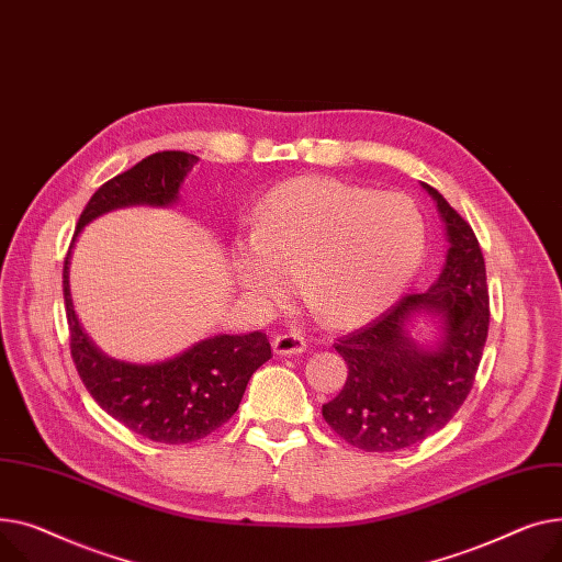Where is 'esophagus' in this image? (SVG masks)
<instances>
[{"label":"esophagus","mask_w":562,"mask_h":562,"mask_svg":"<svg viewBox=\"0 0 562 562\" xmlns=\"http://www.w3.org/2000/svg\"><path fill=\"white\" fill-rule=\"evenodd\" d=\"M277 356H300L306 351V340L300 334H281L272 340Z\"/></svg>","instance_id":"esophagus-1"}]
</instances>
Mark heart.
I'll return each mask as SVG.
<instances>
[{
	"label": "heart",
	"instance_id": "1",
	"mask_svg": "<svg viewBox=\"0 0 562 562\" xmlns=\"http://www.w3.org/2000/svg\"><path fill=\"white\" fill-rule=\"evenodd\" d=\"M426 228L404 194L304 177L260 202L254 236L231 245V272L260 308L283 306L302 274L315 313L356 326L400 300L419 270Z\"/></svg>",
	"mask_w": 562,
	"mask_h": 562
}]
</instances>
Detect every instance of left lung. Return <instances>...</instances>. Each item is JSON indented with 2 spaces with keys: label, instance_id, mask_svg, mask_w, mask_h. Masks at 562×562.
Wrapping results in <instances>:
<instances>
[{
  "label": "left lung",
  "instance_id": "8db88e82",
  "mask_svg": "<svg viewBox=\"0 0 562 562\" xmlns=\"http://www.w3.org/2000/svg\"><path fill=\"white\" fill-rule=\"evenodd\" d=\"M422 188L431 194L445 226L442 270L426 292L404 296L336 345L349 376L338 397L322 406L326 424L362 451H400L438 434L468 400L487 338L479 240L436 188ZM419 316L437 326L434 341L412 336Z\"/></svg>",
  "mask_w": 562,
  "mask_h": 562
}]
</instances>
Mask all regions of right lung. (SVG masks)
I'll list each match as a JSON object with an SVG mask.
<instances>
[{
  "label": "right lung",
  "instance_id": "1",
  "mask_svg": "<svg viewBox=\"0 0 562 562\" xmlns=\"http://www.w3.org/2000/svg\"><path fill=\"white\" fill-rule=\"evenodd\" d=\"M200 160L186 151H158L99 188L86 204L65 258L63 294L77 372L92 400L128 431L162 445H188L211 436L240 406L251 374L272 358L262 331L220 334L160 362H126L99 349L75 313L70 292L72 249L92 220L117 209L179 204V190Z\"/></svg>",
  "mask_w": 562,
  "mask_h": 562
}]
</instances>
